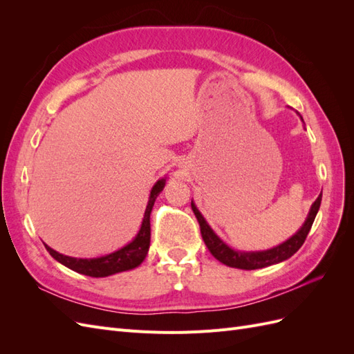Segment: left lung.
Instances as JSON below:
<instances>
[{
    "mask_svg": "<svg viewBox=\"0 0 354 354\" xmlns=\"http://www.w3.org/2000/svg\"><path fill=\"white\" fill-rule=\"evenodd\" d=\"M299 118H301V115H299ZM301 121H303V118H301ZM320 201H322V194H320L317 196V199L312 203L304 224L298 229V232L295 234H292L291 238L286 239L281 245L273 246V248L266 250V251H236V250L230 248V246L226 242H223L217 236V233L211 229L207 220L203 218L201 211L196 208L194 201H192V209H194L195 217L199 223L203 242H205L209 252L216 257L220 263L226 264L229 267H234V269L255 270V269H263V267L272 266V264L282 263V261L288 260L289 257H292L299 248H301V245L304 243L310 229H312V224H313V221L316 218V214L320 208Z\"/></svg>",
    "mask_w": 354,
    "mask_h": 354,
    "instance_id": "obj_1",
    "label": "left lung"
}]
</instances>
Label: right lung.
I'll return each instance as SVG.
<instances>
[{
	"mask_svg": "<svg viewBox=\"0 0 354 354\" xmlns=\"http://www.w3.org/2000/svg\"><path fill=\"white\" fill-rule=\"evenodd\" d=\"M165 181L167 177L159 178L153 185L151 195H149L140 230L136 234V238L130 243L122 246L121 250L102 257H95V259H77V257L63 255L44 243L46 250L50 252L53 259L60 264L66 266L68 269L91 277H106L115 273L136 269V267L143 263L147 255L149 246H151V212L158 195L165 187Z\"/></svg>",
	"mask_w": 354,
	"mask_h": 354,
	"instance_id": "1",
	"label": "right lung"
}]
</instances>
